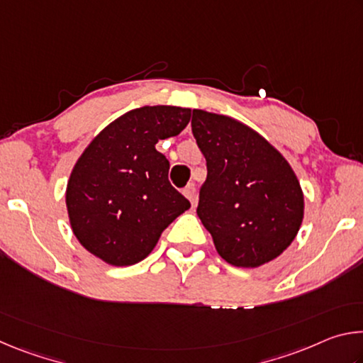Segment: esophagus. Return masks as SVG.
Returning a JSON list of instances; mask_svg holds the SVG:
<instances>
[{
	"instance_id": "1",
	"label": "esophagus",
	"mask_w": 363,
	"mask_h": 363,
	"mask_svg": "<svg viewBox=\"0 0 363 363\" xmlns=\"http://www.w3.org/2000/svg\"><path fill=\"white\" fill-rule=\"evenodd\" d=\"M184 195H186L187 199L190 200L192 206H195V203H196V189H195L194 184H189V186L184 189Z\"/></svg>"
}]
</instances>
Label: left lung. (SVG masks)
<instances>
[{
	"mask_svg": "<svg viewBox=\"0 0 363 363\" xmlns=\"http://www.w3.org/2000/svg\"><path fill=\"white\" fill-rule=\"evenodd\" d=\"M192 133L208 169L196 214L218 253L237 267L275 259L304 216L294 171L261 134L230 116L195 108Z\"/></svg>",
	"mask_w": 363,
	"mask_h": 363,
	"instance_id": "1",
	"label": "left lung"
}]
</instances>
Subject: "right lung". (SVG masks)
Masks as SVG:
<instances>
[{
	"label": "right lung",
	"instance_id": "1",
	"mask_svg": "<svg viewBox=\"0 0 363 363\" xmlns=\"http://www.w3.org/2000/svg\"><path fill=\"white\" fill-rule=\"evenodd\" d=\"M190 108L145 106L97 134L67 184V211L83 247L112 266H131L155 248L162 232L190 208L168 181L169 162L155 149L177 136Z\"/></svg>",
	"mask_w": 363,
	"mask_h": 363
}]
</instances>
